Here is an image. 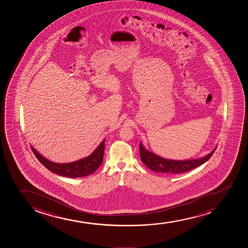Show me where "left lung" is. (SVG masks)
Wrapping results in <instances>:
<instances>
[{"label": "left lung", "mask_w": 248, "mask_h": 248, "mask_svg": "<svg viewBox=\"0 0 248 248\" xmlns=\"http://www.w3.org/2000/svg\"><path fill=\"white\" fill-rule=\"evenodd\" d=\"M216 148L217 147H215V149L212 152L202 158L192 159V160H170V159L161 157L160 155L150 152L145 148L141 141H140V156L142 163L147 165V167L152 171L158 172V173L178 174V173L191 170L192 169L196 168L197 166L206 162L212 156Z\"/></svg>", "instance_id": "obj_1"}]
</instances>
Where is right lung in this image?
<instances>
[{
  "instance_id": "add662e5",
  "label": "right lung",
  "mask_w": 248,
  "mask_h": 248,
  "mask_svg": "<svg viewBox=\"0 0 248 248\" xmlns=\"http://www.w3.org/2000/svg\"><path fill=\"white\" fill-rule=\"evenodd\" d=\"M105 141L106 140L104 139L95 151L87 157L70 163L52 162L51 160L46 159L33 147H31V148L37 160L52 173L68 178H80L94 173L99 168L101 163L103 162Z\"/></svg>"
}]
</instances>
